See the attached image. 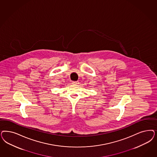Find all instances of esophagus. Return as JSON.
<instances>
[{
    "label": "esophagus",
    "instance_id": "esophagus-1",
    "mask_svg": "<svg viewBox=\"0 0 157 157\" xmlns=\"http://www.w3.org/2000/svg\"><path fill=\"white\" fill-rule=\"evenodd\" d=\"M72 84H78V81H73Z\"/></svg>",
    "mask_w": 157,
    "mask_h": 157
}]
</instances>
